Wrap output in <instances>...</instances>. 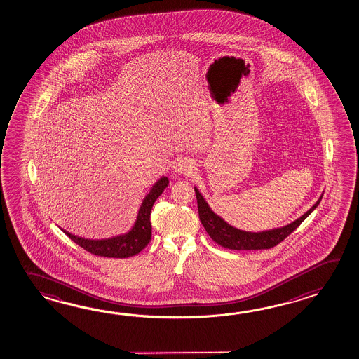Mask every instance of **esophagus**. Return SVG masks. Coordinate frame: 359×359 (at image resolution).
<instances>
[{
  "label": "esophagus",
  "instance_id": "esophagus-1",
  "mask_svg": "<svg viewBox=\"0 0 359 359\" xmlns=\"http://www.w3.org/2000/svg\"><path fill=\"white\" fill-rule=\"evenodd\" d=\"M175 172L179 175H191L194 170V163L189 158H182L176 162Z\"/></svg>",
  "mask_w": 359,
  "mask_h": 359
}]
</instances>
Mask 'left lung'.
I'll return each instance as SVG.
<instances>
[{
  "label": "left lung",
  "mask_w": 359,
  "mask_h": 359,
  "mask_svg": "<svg viewBox=\"0 0 359 359\" xmlns=\"http://www.w3.org/2000/svg\"><path fill=\"white\" fill-rule=\"evenodd\" d=\"M196 197H197L198 213L202 225L205 226L207 234L212 238V241L217 243L221 247L235 250H256V249H270L278 243L283 242L287 235L292 234L300 224L307 219L311 213L315 211L316 207L320 205L322 196L320 199L312 205L307 212L299 219H295L292 224L286 226L259 231V233H250L239 230L236 227L229 225L226 221L221 219L210 208L205 198L199 193L197 188H194Z\"/></svg>",
  "instance_id": "1"
}]
</instances>
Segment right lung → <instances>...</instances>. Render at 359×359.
I'll list each match as a JSON object with an SVG mask.
<instances>
[{"label":"right lung","instance_id":"add662e5","mask_svg":"<svg viewBox=\"0 0 359 359\" xmlns=\"http://www.w3.org/2000/svg\"><path fill=\"white\" fill-rule=\"evenodd\" d=\"M168 185V179L162 176L161 179L154 183L149 193L143 199L140 205L138 216L134 222V226L126 234L117 235L109 239H84L81 236L70 234L64 230L73 242L81 245L89 253L95 256L107 257V258H128V257L138 255L142 249L146 248L147 244L151 241L152 236V226H151V211L156 202L160 197L162 191Z\"/></svg>","mask_w":359,"mask_h":359}]
</instances>
